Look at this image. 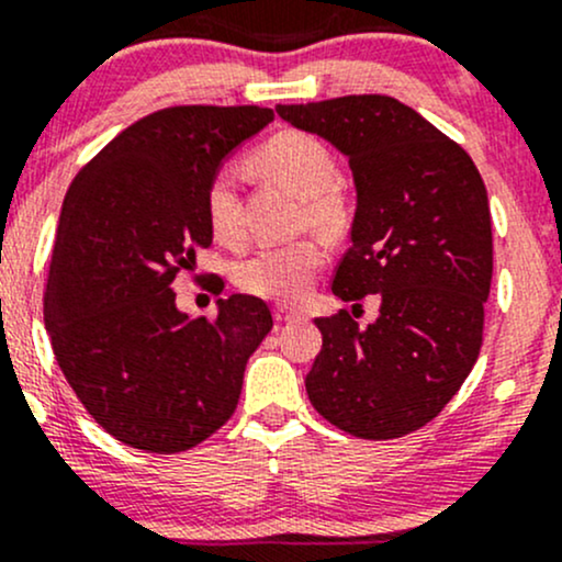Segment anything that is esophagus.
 <instances>
[{"instance_id": "34e87169", "label": "esophagus", "mask_w": 562, "mask_h": 562, "mask_svg": "<svg viewBox=\"0 0 562 562\" xmlns=\"http://www.w3.org/2000/svg\"><path fill=\"white\" fill-rule=\"evenodd\" d=\"M273 316L279 324H286V322H294V318H300V311L297 307H289V305H276Z\"/></svg>"}]
</instances>
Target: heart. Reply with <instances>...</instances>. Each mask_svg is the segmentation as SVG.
I'll return each mask as SVG.
<instances>
[{
  "instance_id": "1",
  "label": "heart",
  "mask_w": 562,
  "mask_h": 562,
  "mask_svg": "<svg viewBox=\"0 0 562 562\" xmlns=\"http://www.w3.org/2000/svg\"><path fill=\"white\" fill-rule=\"evenodd\" d=\"M246 166L265 182L279 184L289 195L303 201L305 216L316 227L337 231L346 222V203L331 184L335 182V158L318 138L297 134V131H283V134L268 138L262 147H257ZM206 220L220 244L240 246L244 222H240L238 184L231 171L214 173V179L209 182ZM322 262L324 246L313 238L265 246L235 268V281L244 292L257 294V297L292 303V300L303 297Z\"/></svg>"
}]
</instances>
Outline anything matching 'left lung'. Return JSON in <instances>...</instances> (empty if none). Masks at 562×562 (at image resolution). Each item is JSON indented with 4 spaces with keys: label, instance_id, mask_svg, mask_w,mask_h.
<instances>
[{
    "label": "left lung",
    "instance_id": "1",
    "mask_svg": "<svg viewBox=\"0 0 562 562\" xmlns=\"http://www.w3.org/2000/svg\"><path fill=\"white\" fill-rule=\"evenodd\" d=\"M276 112L351 166V249L331 292L380 300L367 327L348 311L316 318L324 342L307 400L359 439L404 437L442 413L480 356L493 279L485 184L456 142L391 95Z\"/></svg>",
    "mask_w": 562,
    "mask_h": 562
}]
</instances>
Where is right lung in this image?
I'll return each mask as SVG.
<instances>
[{"label": "right lung", "mask_w": 562, "mask_h": 562, "mask_svg": "<svg viewBox=\"0 0 562 562\" xmlns=\"http://www.w3.org/2000/svg\"><path fill=\"white\" fill-rule=\"evenodd\" d=\"M273 120L268 106H171L114 136L58 216L45 329L95 424L136 450L182 452L235 413L249 356L273 329L251 294L216 318L177 307L173 279L211 246L206 187Z\"/></svg>", "instance_id": "1"}]
</instances>
